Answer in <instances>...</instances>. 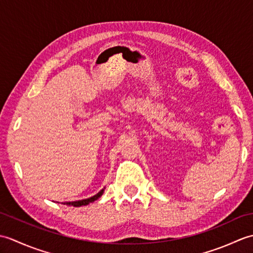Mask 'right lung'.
Listing matches in <instances>:
<instances>
[{"mask_svg": "<svg viewBox=\"0 0 253 253\" xmlns=\"http://www.w3.org/2000/svg\"><path fill=\"white\" fill-rule=\"evenodd\" d=\"M104 189H105V187H104L102 190H100L98 193H96V195H94V196H92V197H90V198H88V199H84V200H78V201H72V202H62V204H66V206H68V207H83V206H88L89 203L94 202L95 200H98V199H99L102 195H103Z\"/></svg>", "mask_w": 253, "mask_h": 253, "instance_id": "1", "label": "right lung"}]
</instances>
